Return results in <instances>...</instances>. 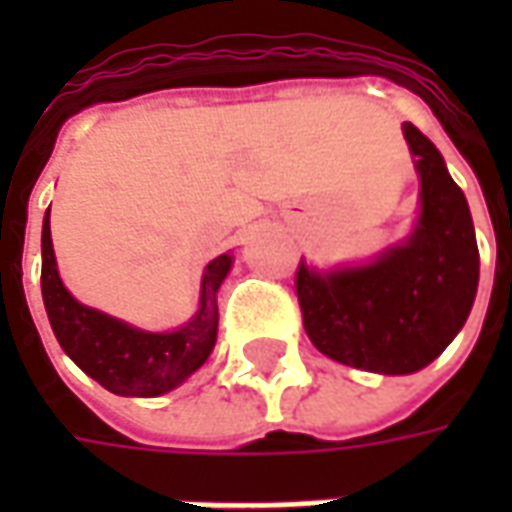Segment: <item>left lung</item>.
Returning <instances> with one entry per match:
<instances>
[{"mask_svg": "<svg viewBox=\"0 0 512 512\" xmlns=\"http://www.w3.org/2000/svg\"><path fill=\"white\" fill-rule=\"evenodd\" d=\"M417 156L422 213L406 244L376 263L318 274L299 263L296 296L312 345L334 362L406 376L430 365L469 318L480 279L474 224L461 186L417 126L403 123Z\"/></svg>", "mask_w": 512, "mask_h": 512, "instance_id": "8db88e82", "label": "left lung"}]
</instances>
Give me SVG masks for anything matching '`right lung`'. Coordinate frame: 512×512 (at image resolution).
Wrapping results in <instances>:
<instances>
[{
  "label": "right lung",
  "instance_id": "right-lung-1",
  "mask_svg": "<svg viewBox=\"0 0 512 512\" xmlns=\"http://www.w3.org/2000/svg\"><path fill=\"white\" fill-rule=\"evenodd\" d=\"M233 257L219 255L202 274L200 312L183 329L172 334H153L131 329L128 323L90 310L65 290L51 249L49 213L43 219V268L40 290L49 312L51 329L62 351L98 384L131 397H156L183 384L202 367L216 345L219 307L216 290L230 271Z\"/></svg>",
  "mask_w": 512,
  "mask_h": 512
}]
</instances>
